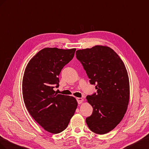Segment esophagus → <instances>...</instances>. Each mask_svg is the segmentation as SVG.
I'll use <instances>...</instances> for the list:
<instances>
[{
    "label": "esophagus",
    "instance_id": "34e87169",
    "mask_svg": "<svg viewBox=\"0 0 149 149\" xmlns=\"http://www.w3.org/2000/svg\"><path fill=\"white\" fill-rule=\"evenodd\" d=\"M76 99H77V102H78L79 104H80L81 103H82V102L84 100L82 98H79V97H77V98Z\"/></svg>",
    "mask_w": 149,
    "mask_h": 149
}]
</instances>
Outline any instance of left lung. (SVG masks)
<instances>
[{"label":"left lung","mask_w":149,"mask_h":149,"mask_svg":"<svg viewBox=\"0 0 149 149\" xmlns=\"http://www.w3.org/2000/svg\"><path fill=\"white\" fill-rule=\"evenodd\" d=\"M76 57L86 71L97 92L87 95L93 112L86 118L88 128L97 134L113 130L127 111L130 97L129 76L117 54L107 46L95 45L76 51Z\"/></svg>","instance_id":"obj_1"}]
</instances>
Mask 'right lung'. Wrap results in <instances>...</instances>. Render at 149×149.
I'll return each mask as SVG.
<instances>
[{"instance_id": "obj_1", "label": "right lung", "mask_w": 149, "mask_h": 149, "mask_svg": "<svg viewBox=\"0 0 149 149\" xmlns=\"http://www.w3.org/2000/svg\"><path fill=\"white\" fill-rule=\"evenodd\" d=\"M76 49L44 48L33 56L25 68L22 80L26 108L38 124L52 134L64 130L77 107L74 97L57 94L58 75L73 58Z\"/></svg>"}]
</instances>
